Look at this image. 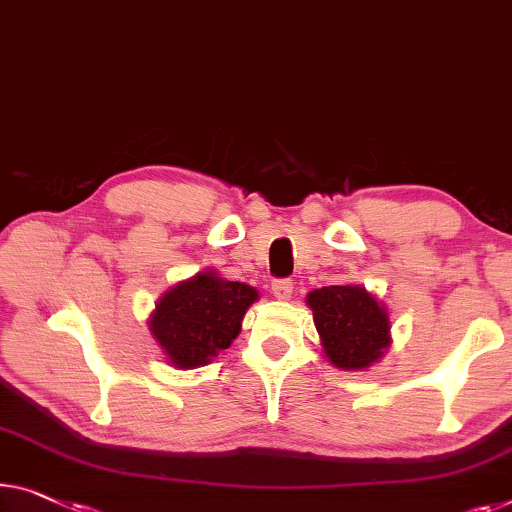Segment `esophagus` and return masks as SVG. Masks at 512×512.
I'll return each mask as SVG.
<instances>
[{
    "label": "esophagus",
    "instance_id": "1",
    "mask_svg": "<svg viewBox=\"0 0 512 512\" xmlns=\"http://www.w3.org/2000/svg\"><path fill=\"white\" fill-rule=\"evenodd\" d=\"M271 292H273V296H276V299L285 301V299H289V296H292V292H294V282L287 280V278L273 280V282H271Z\"/></svg>",
    "mask_w": 512,
    "mask_h": 512
}]
</instances>
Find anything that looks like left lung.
Wrapping results in <instances>:
<instances>
[{"label":"left lung","instance_id":"8db88e82","mask_svg":"<svg viewBox=\"0 0 512 512\" xmlns=\"http://www.w3.org/2000/svg\"><path fill=\"white\" fill-rule=\"evenodd\" d=\"M326 361L340 370H368L391 347L386 305L363 285H331L305 296Z\"/></svg>","mask_w":512,"mask_h":512}]
</instances>
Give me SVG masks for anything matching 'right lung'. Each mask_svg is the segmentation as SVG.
<instances>
[{
    "label": "right lung",
    "instance_id": "1",
    "mask_svg": "<svg viewBox=\"0 0 512 512\" xmlns=\"http://www.w3.org/2000/svg\"><path fill=\"white\" fill-rule=\"evenodd\" d=\"M257 299L255 287L204 269L160 296L149 315V333L172 368H200L232 345Z\"/></svg>",
    "mask_w": 512,
    "mask_h": 512
}]
</instances>
